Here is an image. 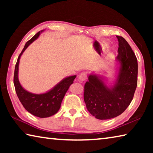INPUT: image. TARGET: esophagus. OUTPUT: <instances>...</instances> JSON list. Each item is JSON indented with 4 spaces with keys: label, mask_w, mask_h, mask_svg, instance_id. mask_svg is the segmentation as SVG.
Returning a JSON list of instances; mask_svg holds the SVG:
<instances>
[{
    "label": "esophagus",
    "mask_w": 153,
    "mask_h": 153,
    "mask_svg": "<svg viewBox=\"0 0 153 153\" xmlns=\"http://www.w3.org/2000/svg\"><path fill=\"white\" fill-rule=\"evenodd\" d=\"M78 79H79V81H85L87 79V74L86 73H82L78 76Z\"/></svg>",
    "instance_id": "34e87169"
}]
</instances>
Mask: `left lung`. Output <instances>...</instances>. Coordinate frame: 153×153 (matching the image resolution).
I'll return each mask as SVG.
<instances>
[{
	"label": "left lung",
	"instance_id": "8db88e82",
	"mask_svg": "<svg viewBox=\"0 0 153 153\" xmlns=\"http://www.w3.org/2000/svg\"><path fill=\"white\" fill-rule=\"evenodd\" d=\"M116 37L119 42L117 59L120 67L115 86L107 87L96 75H90L84 86L87 109L98 120H108L123 113L133 99L138 83L135 54L122 36Z\"/></svg>",
	"mask_w": 153,
	"mask_h": 153
}]
</instances>
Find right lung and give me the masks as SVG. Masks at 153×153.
<instances>
[{
	"label": "right lung",
	"instance_id": "obj_1",
	"mask_svg": "<svg viewBox=\"0 0 153 153\" xmlns=\"http://www.w3.org/2000/svg\"><path fill=\"white\" fill-rule=\"evenodd\" d=\"M40 32H38L30 40L27 41L22 53L18 56L17 63L15 65L13 83L17 97L25 110L36 117L45 118L51 117L58 112L61 107L62 100L69 86L74 83V80L76 78V76H69L67 78H65L54 88L45 94H32L23 88L18 79V68H19V59L22 53L27 46L36 39H37L38 36H40Z\"/></svg>",
	"mask_w": 153,
	"mask_h": 153
}]
</instances>
